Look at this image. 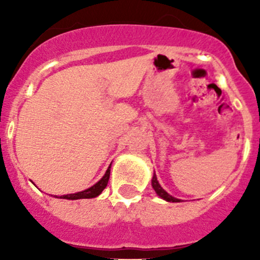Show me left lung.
<instances>
[{"mask_svg": "<svg viewBox=\"0 0 260 260\" xmlns=\"http://www.w3.org/2000/svg\"><path fill=\"white\" fill-rule=\"evenodd\" d=\"M152 187L154 188V191H156L157 195H158L159 198L165 199V200H166V201H170V203H179V201H180L179 199L172 198V196L170 195V193H167L166 191H165L164 188L161 187V185H159L158 181H157L156 175H153V177H152Z\"/></svg>", "mask_w": 260, "mask_h": 260, "instance_id": "left-lung-1", "label": "left lung"}]
</instances>
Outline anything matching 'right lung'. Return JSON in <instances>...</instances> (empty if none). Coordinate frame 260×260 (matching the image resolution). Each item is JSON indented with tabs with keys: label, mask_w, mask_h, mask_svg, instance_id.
I'll return each mask as SVG.
<instances>
[{
	"label": "right lung",
	"mask_w": 260,
	"mask_h": 260,
	"mask_svg": "<svg viewBox=\"0 0 260 260\" xmlns=\"http://www.w3.org/2000/svg\"><path fill=\"white\" fill-rule=\"evenodd\" d=\"M109 175H111V166L107 170L106 175L102 177V180H99L95 185H93L91 187L86 188V190L81 191V192L77 193H70V195H62L61 199H68V200H79V199H93L96 198L99 193H102V191L107 187L109 181Z\"/></svg>",
	"instance_id": "add662e5"
}]
</instances>
